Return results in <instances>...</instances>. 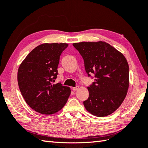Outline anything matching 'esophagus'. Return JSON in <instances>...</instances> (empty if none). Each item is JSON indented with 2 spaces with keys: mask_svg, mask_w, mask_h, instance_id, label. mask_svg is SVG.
<instances>
[{
  "mask_svg": "<svg viewBox=\"0 0 148 148\" xmlns=\"http://www.w3.org/2000/svg\"><path fill=\"white\" fill-rule=\"evenodd\" d=\"M79 89V87H73L72 88V90L73 91H77Z\"/></svg>",
  "mask_w": 148,
  "mask_h": 148,
  "instance_id": "1",
  "label": "esophagus"
}]
</instances>
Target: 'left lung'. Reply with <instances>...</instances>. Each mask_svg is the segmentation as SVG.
Returning a JSON list of instances; mask_svg holds the SVG:
<instances>
[{
	"label": "left lung",
	"mask_w": 148,
	"mask_h": 148,
	"mask_svg": "<svg viewBox=\"0 0 148 148\" xmlns=\"http://www.w3.org/2000/svg\"><path fill=\"white\" fill-rule=\"evenodd\" d=\"M84 60L86 73L95 74L83 105L90 114L106 117L118 109L129 88V66L123 53L105 42L74 43Z\"/></svg>",
	"instance_id": "obj_1"
}]
</instances>
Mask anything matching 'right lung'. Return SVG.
I'll return each mask as SVG.
<instances>
[{"instance_id": "right-lung-1", "label": "right lung", "mask_w": 148, "mask_h": 148, "mask_svg": "<svg viewBox=\"0 0 148 148\" xmlns=\"http://www.w3.org/2000/svg\"><path fill=\"white\" fill-rule=\"evenodd\" d=\"M65 43H42L33 49L19 66L17 80L26 103L43 115L59 112L65 105L71 90L56 79L60 56L67 47Z\"/></svg>"}]
</instances>
